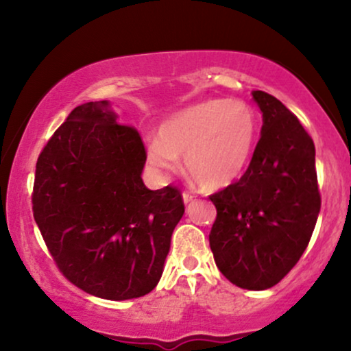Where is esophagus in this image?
I'll use <instances>...</instances> for the list:
<instances>
[{"mask_svg":"<svg viewBox=\"0 0 351 351\" xmlns=\"http://www.w3.org/2000/svg\"><path fill=\"white\" fill-rule=\"evenodd\" d=\"M196 199V195H193V193H189V191H184L183 193V201L184 203H191V201H195Z\"/></svg>","mask_w":351,"mask_h":351,"instance_id":"obj_1","label":"esophagus"}]
</instances>
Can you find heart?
I'll return each mask as SVG.
<instances>
[{"label": "heart", "instance_id": "obj_1", "mask_svg": "<svg viewBox=\"0 0 351 351\" xmlns=\"http://www.w3.org/2000/svg\"><path fill=\"white\" fill-rule=\"evenodd\" d=\"M257 140V117L243 100L209 99L168 117L158 140L148 145V162L175 171L178 156L199 186L226 188L243 176Z\"/></svg>", "mask_w": 351, "mask_h": 351}]
</instances>
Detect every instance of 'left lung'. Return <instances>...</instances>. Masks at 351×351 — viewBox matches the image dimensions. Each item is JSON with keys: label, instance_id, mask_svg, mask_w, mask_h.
Here are the masks:
<instances>
[{"label": "left lung", "instance_id": "obj_1", "mask_svg": "<svg viewBox=\"0 0 351 351\" xmlns=\"http://www.w3.org/2000/svg\"><path fill=\"white\" fill-rule=\"evenodd\" d=\"M252 97L263 130L239 181L209 196V245L223 276L247 291L271 289L307 249L318 213L315 145L295 115L263 90Z\"/></svg>", "mask_w": 351, "mask_h": 351}]
</instances>
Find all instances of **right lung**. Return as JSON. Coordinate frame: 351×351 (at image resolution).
<instances>
[{
	"label": "right lung",
	"mask_w": 351,
	"mask_h": 351,
	"mask_svg": "<svg viewBox=\"0 0 351 351\" xmlns=\"http://www.w3.org/2000/svg\"><path fill=\"white\" fill-rule=\"evenodd\" d=\"M145 162L138 130L102 100L75 107L36 163V224L60 274L90 295L136 299L162 277L184 203L171 184L145 186Z\"/></svg>",
	"instance_id": "right-lung-1"
}]
</instances>
